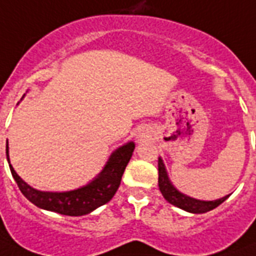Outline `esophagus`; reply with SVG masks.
<instances>
[{
    "mask_svg": "<svg viewBox=\"0 0 256 256\" xmlns=\"http://www.w3.org/2000/svg\"><path fill=\"white\" fill-rule=\"evenodd\" d=\"M138 140H139V139H138Z\"/></svg>",
    "mask_w": 256,
    "mask_h": 256,
    "instance_id": "34e87169",
    "label": "esophagus"
}]
</instances>
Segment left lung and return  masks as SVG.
Here are the masks:
<instances>
[{
	"label": "left lung",
	"mask_w": 256,
	"mask_h": 256,
	"mask_svg": "<svg viewBox=\"0 0 256 256\" xmlns=\"http://www.w3.org/2000/svg\"><path fill=\"white\" fill-rule=\"evenodd\" d=\"M158 188H160L162 196L166 199V202H169L170 204L176 206V207L181 208L184 211L191 212V214H206V212L218 207L222 202H225L229 198V195H226V196L216 199V200H199V199H194V198L182 194L181 191H178L173 186V184L169 180L168 173H166V169H165V165L161 158H158Z\"/></svg>",
	"instance_id": "8db88e82"
}]
</instances>
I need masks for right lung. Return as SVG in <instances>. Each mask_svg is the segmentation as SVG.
<instances>
[{
    "label": "right lung",
    "instance_id": "right-lung-1",
    "mask_svg": "<svg viewBox=\"0 0 256 256\" xmlns=\"http://www.w3.org/2000/svg\"><path fill=\"white\" fill-rule=\"evenodd\" d=\"M134 148V142H128L126 144L117 148L110 154L104 169L98 173L94 181L76 190L64 191V192L40 191L26 184L22 178L16 174L12 165L10 164L8 144H6V158H8L12 178L18 184L19 190L22 191V194L36 207L66 214V216H83V214H91L100 206L108 203L112 198L114 196L116 191L118 190L121 184V178L126 169V165L132 158Z\"/></svg>",
    "mask_w": 256,
    "mask_h": 256
}]
</instances>
